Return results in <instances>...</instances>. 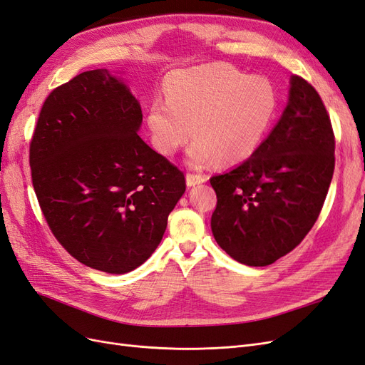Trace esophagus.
Here are the masks:
<instances>
[{"label":"esophagus","instance_id":"esophagus-1","mask_svg":"<svg viewBox=\"0 0 365 365\" xmlns=\"http://www.w3.org/2000/svg\"><path fill=\"white\" fill-rule=\"evenodd\" d=\"M185 180H187V185L192 187V185H196V184H201V182H204L207 178H205L204 175H201V173H193V172H189V173H187V176H185Z\"/></svg>","mask_w":365,"mask_h":365}]
</instances>
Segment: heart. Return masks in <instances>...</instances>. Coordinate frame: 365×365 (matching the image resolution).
Returning <instances> with one entry per match:
<instances>
[{
    "label": "heart",
    "mask_w": 365,
    "mask_h": 365,
    "mask_svg": "<svg viewBox=\"0 0 365 365\" xmlns=\"http://www.w3.org/2000/svg\"><path fill=\"white\" fill-rule=\"evenodd\" d=\"M163 94L164 101L155 97L148 108L153 146L172 155L193 132L189 161L196 168L216 160L237 164L250 158L277 108V91L269 79L245 76L227 63L173 71Z\"/></svg>",
    "instance_id": "b5f03b06"
}]
</instances>
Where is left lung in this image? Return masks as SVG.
<instances>
[{
	"instance_id": "obj_1",
	"label": "left lung",
	"mask_w": 365,
	"mask_h": 365,
	"mask_svg": "<svg viewBox=\"0 0 365 365\" xmlns=\"http://www.w3.org/2000/svg\"><path fill=\"white\" fill-rule=\"evenodd\" d=\"M335 169V135L315 88L292 76L279 123L236 169L210 178L212 231L219 247L248 267L291 252L322 212Z\"/></svg>"
}]
</instances>
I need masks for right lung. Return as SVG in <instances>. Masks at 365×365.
<instances>
[{"label": "right lung", "instance_id": "add662e5", "mask_svg": "<svg viewBox=\"0 0 365 365\" xmlns=\"http://www.w3.org/2000/svg\"><path fill=\"white\" fill-rule=\"evenodd\" d=\"M143 114L108 70L48 94L30 141V170L53 236L86 267L125 274L145 263L185 192L184 173L137 130Z\"/></svg>", "mask_w": 365, "mask_h": 365}]
</instances>
